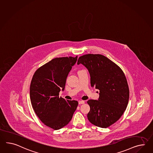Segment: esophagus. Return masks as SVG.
<instances>
[{
    "mask_svg": "<svg viewBox=\"0 0 153 153\" xmlns=\"http://www.w3.org/2000/svg\"><path fill=\"white\" fill-rule=\"evenodd\" d=\"M79 104H83L85 103V102L83 100H79L78 102Z\"/></svg>",
    "mask_w": 153,
    "mask_h": 153,
    "instance_id": "esophagus-1",
    "label": "esophagus"
}]
</instances>
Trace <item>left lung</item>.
Returning a JSON list of instances; mask_svg holds the SVG:
<instances>
[{
  "instance_id": "8db88e82",
  "label": "left lung",
  "mask_w": 153,
  "mask_h": 153,
  "mask_svg": "<svg viewBox=\"0 0 153 153\" xmlns=\"http://www.w3.org/2000/svg\"><path fill=\"white\" fill-rule=\"evenodd\" d=\"M82 64L89 73L91 86L99 90L97 100H89L87 115L93 125L106 128L117 122L125 111L129 98L126 76L120 67L104 55L88 54L80 56Z\"/></svg>"
}]
</instances>
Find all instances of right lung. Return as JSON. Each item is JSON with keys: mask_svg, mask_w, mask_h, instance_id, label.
Instances as JSON below:
<instances>
[{"mask_svg": "<svg viewBox=\"0 0 153 153\" xmlns=\"http://www.w3.org/2000/svg\"><path fill=\"white\" fill-rule=\"evenodd\" d=\"M78 56L52 59L38 68L31 79L30 98L36 115L45 126L59 130L67 126L78 102L59 97L64 90L67 76Z\"/></svg>", "mask_w": 153, "mask_h": 153, "instance_id": "1", "label": "right lung"}]
</instances>
